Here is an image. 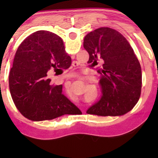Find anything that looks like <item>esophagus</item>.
I'll use <instances>...</instances> for the list:
<instances>
[{
    "mask_svg": "<svg viewBox=\"0 0 158 158\" xmlns=\"http://www.w3.org/2000/svg\"><path fill=\"white\" fill-rule=\"evenodd\" d=\"M73 66H77V64H76V63L74 62V63H73Z\"/></svg>",
    "mask_w": 158,
    "mask_h": 158,
    "instance_id": "1",
    "label": "esophagus"
}]
</instances>
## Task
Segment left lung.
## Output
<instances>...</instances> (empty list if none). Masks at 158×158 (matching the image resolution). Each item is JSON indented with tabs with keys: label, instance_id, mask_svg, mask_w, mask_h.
<instances>
[{
	"label": "left lung",
	"instance_id": "obj_1",
	"mask_svg": "<svg viewBox=\"0 0 158 158\" xmlns=\"http://www.w3.org/2000/svg\"><path fill=\"white\" fill-rule=\"evenodd\" d=\"M83 47L89 52L88 63L98 65L102 96L87 111L99 116H119L135 107L142 84L141 65L126 38L117 30L100 27L85 36Z\"/></svg>",
	"mask_w": 158,
	"mask_h": 158
}]
</instances>
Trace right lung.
Returning a JSON list of instances; mask_svg holds the SVG:
<instances>
[{
    "label": "right lung",
    "mask_w": 158,
    "mask_h": 158,
    "mask_svg": "<svg viewBox=\"0 0 158 158\" xmlns=\"http://www.w3.org/2000/svg\"><path fill=\"white\" fill-rule=\"evenodd\" d=\"M71 63L62 39L52 32H34L21 43L9 75V88L22 115L40 122L80 113L62 93L63 85H52L48 78L49 73L59 75Z\"/></svg>",
    "instance_id": "1"
}]
</instances>
